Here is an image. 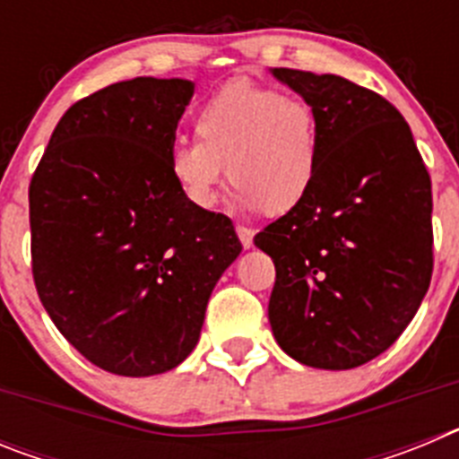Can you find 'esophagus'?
<instances>
[{"mask_svg":"<svg viewBox=\"0 0 459 459\" xmlns=\"http://www.w3.org/2000/svg\"><path fill=\"white\" fill-rule=\"evenodd\" d=\"M237 234L238 238H241L243 248H250V246H253V230H250V227L237 225Z\"/></svg>","mask_w":459,"mask_h":459,"instance_id":"obj_1","label":"esophagus"}]
</instances>
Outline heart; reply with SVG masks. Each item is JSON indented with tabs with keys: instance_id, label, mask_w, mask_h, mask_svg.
Wrapping results in <instances>:
<instances>
[{
	"instance_id": "1",
	"label": "heart",
	"mask_w": 459,
	"mask_h": 459,
	"mask_svg": "<svg viewBox=\"0 0 459 459\" xmlns=\"http://www.w3.org/2000/svg\"><path fill=\"white\" fill-rule=\"evenodd\" d=\"M197 140L169 153V172L181 195L197 209H211L225 177L243 209L287 213L315 186L319 168L317 119L310 105L280 89L232 80L197 108Z\"/></svg>"
}]
</instances>
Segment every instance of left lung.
<instances>
[{
    "mask_svg": "<svg viewBox=\"0 0 459 459\" xmlns=\"http://www.w3.org/2000/svg\"><path fill=\"white\" fill-rule=\"evenodd\" d=\"M317 119L306 200L255 237L275 264L269 322L285 354L351 370L403 335L432 278V181L384 96L340 75L271 68Z\"/></svg>",
    "mask_w": 459,
    "mask_h": 459,
    "instance_id": "1",
    "label": "left lung"
}]
</instances>
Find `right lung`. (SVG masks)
<instances>
[{
    "mask_svg": "<svg viewBox=\"0 0 459 459\" xmlns=\"http://www.w3.org/2000/svg\"><path fill=\"white\" fill-rule=\"evenodd\" d=\"M193 96L181 78L109 84L66 109L30 184L31 273L59 333L121 377L177 368L241 253L232 221L169 172Z\"/></svg>",
    "mask_w": 459,
    "mask_h": 459,
    "instance_id": "right-lung-1",
    "label": "right lung"
}]
</instances>
